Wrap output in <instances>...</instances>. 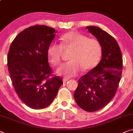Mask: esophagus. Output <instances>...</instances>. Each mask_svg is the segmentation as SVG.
Returning <instances> with one entry per match:
<instances>
[{"label": "esophagus", "mask_w": 133, "mask_h": 133, "mask_svg": "<svg viewBox=\"0 0 133 133\" xmlns=\"http://www.w3.org/2000/svg\"><path fill=\"white\" fill-rule=\"evenodd\" d=\"M68 78H63V82L64 83H66L67 82H68Z\"/></svg>", "instance_id": "obj_1"}]
</instances>
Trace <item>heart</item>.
Wrapping results in <instances>:
<instances>
[{
  "instance_id": "1",
  "label": "heart",
  "mask_w": 133,
  "mask_h": 133,
  "mask_svg": "<svg viewBox=\"0 0 133 133\" xmlns=\"http://www.w3.org/2000/svg\"><path fill=\"white\" fill-rule=\"evenodd\" d=\"M61 44L51 43L47 49L49 59L54 65L61 62L63 49H71L69 59L57 70V73L66 77L78 74L82 69L86 71L94 68L98 63L102 54L99 42L95 38H88L77 31L65 34L61 38Z\"/></svg>"
}]
</instances>
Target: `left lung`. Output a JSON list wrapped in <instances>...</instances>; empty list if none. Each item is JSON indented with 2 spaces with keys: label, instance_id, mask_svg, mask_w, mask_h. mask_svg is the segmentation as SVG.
<instances>
[{
  "label": "left lung",
  "instance_id": "obj_1",
  "mask_svg": "<svg viewBox=\"0 0 133 133\" xmlns=\"http://www.w3.org/2000/svg\"><path fill=\"white\" fill-rule=\"evenodd\" d=\"M86 29L101 44L102 57L95 68L78 79L74 98L80 108L93 112L105 107L116 94L123 61L120 47L113 36L98 27Z\"/></svg>",
  "mask_w": 133,
  "mask_h": 133
}]
</instances>
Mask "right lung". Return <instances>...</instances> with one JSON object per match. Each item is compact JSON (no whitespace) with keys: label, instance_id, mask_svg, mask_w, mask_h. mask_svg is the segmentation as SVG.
<instances>
[{"label":"right lung","instance_id":"right-lung-1","mask_svg":"<svg viewBox=\"0 0 133 133\" xmlns=\"http://www.w3.org/2000/svg\"><path fill=\"white\" fill-rule=\"evenodd\" d=\"M56 33L50 27L35 25L17 35L9 47L7 65L13 86L31 109L50 105L63 84L61 77L53 76L47 53Z\"/></svg>","mask_w":133,"mask_h":133}]
</instances>
